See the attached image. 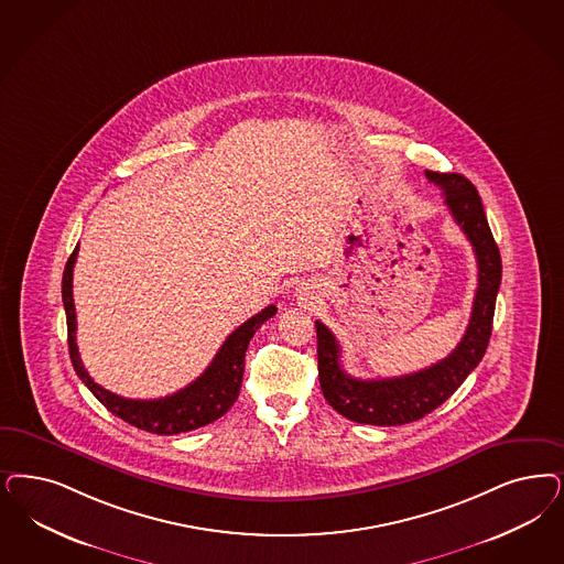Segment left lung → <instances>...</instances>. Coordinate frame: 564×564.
<instances>
[{
	"label": "left lung",
	"instance_id": "1",
	"mask_svg": "<svg viewBox=\"0 0 564 564\" xmlns=\"http://www.w3.org/2000/svg\"><path fill=\"white\" fill-rule=\"evenodd\" d=\"M425 175L444 192L446 206L465 231L477 258L479 283L473 300L470 321L465 337L444 360L431 365L429 369L391 379L350 377L339 365L341 348L335 335L321 321H316L318 381L323 395L333 409L354 423L395 427L423 419L442 406L463 386L470 370L481 362L491 337L496 295L502 281V260L489 231L481 197L466 176L433 171H427Z\"/></svg>",
	"mask_w": 564,
	"mask_h": 564
}]
</instances>
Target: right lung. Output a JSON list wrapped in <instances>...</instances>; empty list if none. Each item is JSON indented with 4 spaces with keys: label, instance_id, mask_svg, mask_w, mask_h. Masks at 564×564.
<instances>
[{
    "label": "right lung",
    "instance_id": "obj_1",
    "mask_svg": "<svg viewBox=\"0 0 564 564\" xmlns=\"http://www.w3.org/2000/svg\"><path fill=\"white\" fill-rule=\"evenodd\" d=\"M77 253L78 246L75 252L70 253L62 276V302H64L66 325H68V351H70V360L77 370L78 379L89 388L106 409L133 427L158 433V435H176L192 429L204 427L216 419H220L234 406L241 389L243 367H246L243 360H246L250 339L253 333L260 329L262 323H267L271 316H274L276 312L274 306H267L264 311L248 318L241 327H237L220 346V350L216 351L210 367L187 388L178 389L173 395L158 398V400H129L98 386L89 377L78 356L77 314H75V300H73V269L77 262Z\"/></svg>",
    "mask_w": 564,
    "mask_h": 564
}]
</instances>
